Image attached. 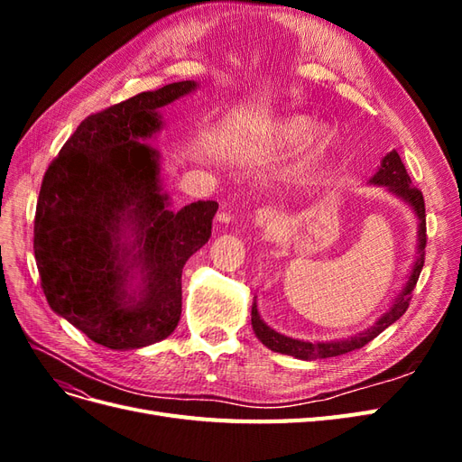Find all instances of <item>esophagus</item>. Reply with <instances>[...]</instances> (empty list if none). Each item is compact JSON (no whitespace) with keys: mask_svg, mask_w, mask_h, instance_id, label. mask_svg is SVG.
I'll use <instances>...</instances> for the list:
<instances>
[{"mask_svg":"<svg viewBox=\"0 0 462 462\" xmlns=\"http://www.w3.org/2000/svg\"><path fill=\"white\" fill-rule=\"evenodd\" d=\"M277 212H273V209L270 208H260L256 216H254V223L258 227H265V226H272V223L277 221Z\"/></svg>","mask_w":462,"mask_h":462,"instance_id":"1","label":"esophagus"}]
</instances>
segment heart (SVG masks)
I'll list each match as a JSON object with an SVG mask.
<instances>
[{"label":"heart","instance_id":"1","mask_svg":"<svg viewBox=\"0 0 462 462\" xmlns=\"http://www.w3.org/2000/svg\"><path fill=\"white\" fill-rule=\"evenodd\" d=\"M315 133L312 134L311 131ZM275 136L279 143L283 144H297L304 138H312V144L316 148L326 146L329 143V131L324 127H318L314 125V119L309 116H291L277 125Z\"/></svg>","mask_w":462,"mask_h":462}]
</instances>
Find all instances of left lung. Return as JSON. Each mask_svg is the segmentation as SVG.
<instances>
[{
	"label": "left lung",
	"instance_id": "1",
	"mask_svg": "<svg viewBox=\"0 0 462 462\" xmlns=\"http://www.w3.org/2000/svg\"><path fill=\"white\" fill-rule=\"evenodd\" d=\"M370 185H377V187H387L389 192H393L395 197H399L404 204H409L412 208L414 216L418 217V256L412 263V270L409 273L407 283L401 289L399 295L395 297L391 309L377 318V321L374 326H370L368 329L360 331L353 337L348 339H341V341H326V343H310V341H300V339H292L287 337V335L277 333L275 329H272L265 321L260 318L258 314V306L256 300L253 304V329L256 333V337L272 348L273 353H282V355H291L300 360H314V358H329V356H339L345 353L356 351V348H362L366 343H370L374 337H377L385 328H389L391 324L407 312L409 302L412 299V291L416 287L418 277H420V272L424 268V254H426V208H424V197L422 192L418 190L412 180L404 170V163L401 162L399 153L393 150L389 152L387 156H383L380 170L374 173V177L370 179Z\"/></svg>",
	"mask_w": 462,
	"mask_h": 462
}]
</instances>
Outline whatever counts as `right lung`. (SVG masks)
<instances>
[{
    "instance_id": "add662e5",
    "label": "right lung",
    "mask_w": 462,
    "mask_h": 462,
    "mask_svg": "<svg viewBox=\"0 0 462 462\" xmlns=\"http://www.w3.org/2000/svg\"><path fill=\"white\" fill-rule=\"evenodd\" d=\"M197 87L171 82L88 116L42 180L34 256L50 309L114 351L173 333L183 265L212 235L217 202L173 212L146 143L163 127L158 109Z\"/></svg>"
}]
</instances>
